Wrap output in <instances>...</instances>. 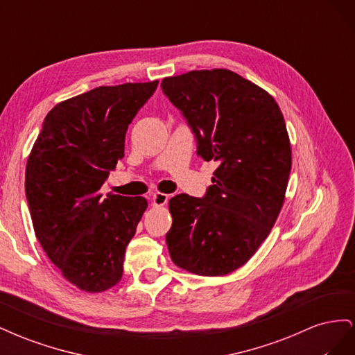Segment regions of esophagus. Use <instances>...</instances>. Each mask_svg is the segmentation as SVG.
Segmentation results:
<instances>
[{
  "instance_id": "1",
  "label": "esophagus",
  "mask_w": 355,
  "mask_h": 355,
  "mask_svg": "<svg viewBox=\"0 0 355 355\" xmlns=\"http://www.w3.org/2000/svg\"><path fill=\"white\" fill-rule=\"evenodd\" d=\"M167 201H168V196L163 194V192H157V194L153 196V206H155V207L166 206Z\"/></svg>"
}]
</instances>
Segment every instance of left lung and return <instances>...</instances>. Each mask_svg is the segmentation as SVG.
Segmentation results:
<instances>
[{"mask_svg":"<svg viewBox=\"0 0 355 355\" xmlns=\"http://www.w3.org/2000/svg\"><path fill=\"white\" fill-rule=\"evenodd\" d=\"M161 87L194 132L197 154L219 164L202 198L168 201L171 261L197 275H227L257 252L283 207L292 168L284 116L270 93L230 69L189 71Z\"/></svg>","mask_w":355,"mask_h":355,"instance_id":"obj_1","label":"left lung"}]
</instances>
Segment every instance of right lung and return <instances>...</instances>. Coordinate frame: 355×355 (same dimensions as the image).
I'll use <instances>...</instances> for the list:
<instances>
[{"mask_svg": "<svg viewBox=\"0 0 355 355\" xmlns=\"http://www.w3.org/2000/svg\"><path fill=\"white\" fill-rule=\"evenodd\" d=\"M158 80L101 85L58 103L31 149L25 191L35 237L67 280L101 293L123 277L125 247L148 207L144 197L101 187L124 157L128 124Z\"/></svg>", "mask_w": 355, "mask_h": 355, "instance_id": "add662e5", "label": "right lung"}]
</instances>
